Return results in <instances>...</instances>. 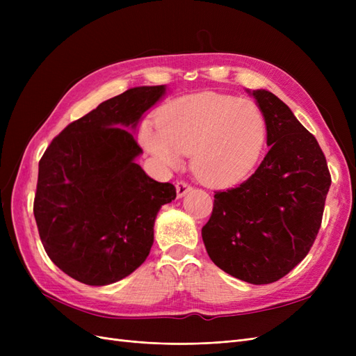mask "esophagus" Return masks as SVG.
<instances>
[{"mask_svg":"<svg viewBox=\"0 0 356 356\" xmlns=\"http://www.w3.org/2000/svg\"><path fill=\"white\" fill-rule=\"evenodd\" d=\"M175 187H177V197L178 199H181L182 196H186L187 193L190 191V188H191L186 181H178Z\"/></svg>","mask_w":356,"mask_h":356,"instance_id":"obj_1","label":"esophagus"}]
</instances>
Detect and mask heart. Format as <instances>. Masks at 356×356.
Returning a JSON list of instances; mask_svg holds the SVG:
<instances>
[{
  "label": "heart",
  "mask_w": 356,
  "mask_h": 356,
  "mask_svg": "<svg viewBox=\"0 0 356 356\" xmlns=\"http://www.w3.org/2000/svg\"><path fill=\"white\" fill-rule=\"evenodd\" d=\"M159 132L145 129L143 141L168 169L190 154L191 172L211 187L242 181L257 165L266 144V118L251 99L204 92L170 102L157 120Z\"/></svg>",
  "instance_id": "b5f03b06"
}]
</instances>
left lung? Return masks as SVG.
<instances>
[{"label":"left lung","mask_w":356,"mask_h":356,"mask_svg":"<svg viewBox=\"0 0 356 356\" xmlns=\"http://www.w3.org/2000/svg\"><path fill=\"white\" fill-rule=\"evenodd\" d=\"M246 92L264 114L268 153L239 187L215 193L202 239L221 270L264 285L284 277L310 251L331 177L316 138L293 111L272 92Z\"/></svg>","instance_id":"1"}]
</instances>
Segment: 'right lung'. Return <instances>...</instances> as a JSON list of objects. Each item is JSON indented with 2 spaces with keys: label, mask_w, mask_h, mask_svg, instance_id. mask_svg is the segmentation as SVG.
<instances>
[{
  "label": "right lung",
  "mask_w": 356,
  "mask_h": 356,
  "mask_svg": "<svg viewBox=\"0 0 356 356\" xmlns=\"http://www.w3.org/2000/svg\"><path fill=\"white\" fill-rule=\"evenodd\" d=\"M166 86H143L99 104L53 139L38 165L34 217L42 246L63 273L92 286L135 272L152 250L169 182L136 163L135 134Z\"/></svg>",
  "instance_id": "obj_1"
}]
</instances>
